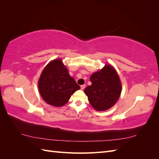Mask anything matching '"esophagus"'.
<instances>
[{
  "label": "esophagus",
  "mask_w": 159,
  "mask_h": 159,
  "mask_svg": "<svg viewBox=\"0 0 159 159\" xmlns=\"http://www.w3.org/2000/svg\"><path fill=\"white\" fill-rule=\"evenodd\" d=\"M85 85L84 84V85H81V90H84V89H85Z\"/></svg>",
  "instance_id": "obj_1"
}]
</instances>
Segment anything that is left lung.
<instances>
[{
  "instance_id": "obj_1",
  "label": "left lung",
  "mask_w": 159,
  "mask_h": 159,
  "mask_svg": "<svg viewBox=\"0 0 159 159\" xmlns=\"http://www.w3.org/2000/svg\"><path fill=\"white\" fill-rule=\"evenodd\" d=\"M91 85L84 89L89 102L98 111H106L117 102L122 85L116 70L110 64L105 65L90 77Z\"/></svg>"
}]
</instances>
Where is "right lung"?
Instances as JSON below:
<instances>
[{"label":"right lung","mask_w":159,"mask_h":159,"mask_svg":"<svg viewBox=\"0 0 159 159\" xmlns=\"http://www.w3.org/2000/svg\"><path fill=\"white\" fill-rule=\"evenodd\" d=\"M38 85L42 98L54 107L64 106L71 95L80 89L61 58L52 60L46 66Z\"/></svg>","instance_id":"obj_1"}]
</instances>
